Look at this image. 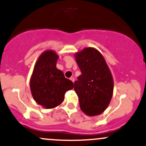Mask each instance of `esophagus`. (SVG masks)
<instances>
[{
    "label": "esophagus",
    "instance_id": "1",
    "mask_svg": "<svg viewBox=\"0 0 146 146\" xmlns=\"http://www.w3.org/2000/svg\"><path fill=\"white\" fill-rule=\"evenodd\" d=\"M70 80H71V81L73 82H75V78H73V77H71V78H70Z\"/></svg>",
    "mask_w": 146,
    "mask_h": 146
}]
</instances>
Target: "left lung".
Returning a JSON list of instances; mask_svg holds the SVG:
<instances>
[{
	"instance_id": "1",
	"label": "left lung",
	"mask_w": 146,
	"mask_h": 146,
	"mask_svg": "<svg viewBox=\"0 0 146 146\" xmlns=\"http://www.w3.org/2000/svg\"><path fill=\"white\" fill-rule=\"evenodd\" d=\"M82 75L74 83L82 111L90 117L106 109L113 94V75L106 62L96 48L86 47L75 53Z\"/></svg>"
}]
</instances>
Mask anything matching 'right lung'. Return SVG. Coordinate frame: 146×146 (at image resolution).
<instances>
[{"label":"right lung","mask_w":146,"mask_h":146,"mask_svg":"<svg viewBox=\"0 0 146 146\" xmlns=\"http://www.w3.org/2000/svg\"><path fill=\"white\" fill-rule=\"evenodd\" d=\"M59 56L53 50H46L38 57L30 78V90L36 103L51 109L62 103L67 90L73 83L57 68Z\"/></svg>","instance_id":"1"}]
</instances>
